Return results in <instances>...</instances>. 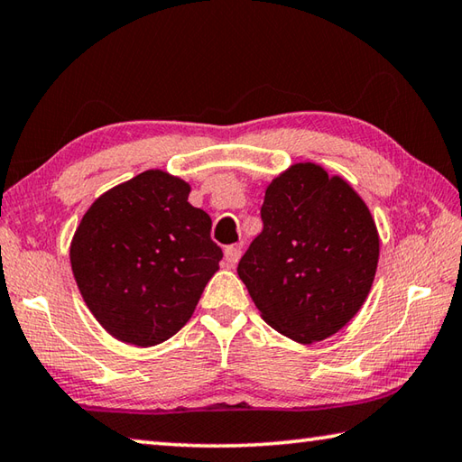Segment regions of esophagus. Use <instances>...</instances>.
I'll list each match as a JSON object with an SVG mask.
<instances>
[{
    "mask_svg": "<svg viewBox=\"0 0 462 462\" xmlns=\"http://www.w3.org/2000/svg\"><path fill=\"white\" fill-rule=\"evenodd\" d=\"M239 257H241V247L231 245V247L225 249V263H227V267H235V265H237Z\"/></svg>",
    "mask_w": 462,
    "mask_h": 462,
    "instance_id": "esophagus-1",
    "label": "esophagus"
}]
</instances>
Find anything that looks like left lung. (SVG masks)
Listing matches in <instances>:
<instances>
[{
  "mask_svg": "<svg viewBox=\"0 0 462 462\" xmlns=\"http://www.w3.org/2000/svg\"><path fill=\"white\" fill-rule=\"evenodd\" d=\"M261 221L237 267L261 318L300 344L339 332L376 275L380 237L368 205L342 177L295 162L267 185Z\"/></svg>",
  "mask_w": 462,
  "mask_h": 462,
  "instance_id": "obj_1",
  "label": "left lung"
}]
</instances>
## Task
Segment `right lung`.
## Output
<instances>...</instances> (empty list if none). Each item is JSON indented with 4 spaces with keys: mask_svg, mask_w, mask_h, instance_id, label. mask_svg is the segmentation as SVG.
Instances as JSON below:
<instances>
[{
    "mask_svg": "<svg viewBox=\"0 0 462 462\" xmlns=\"http://www.w3.org/2000/svg\"><path fill=\"white\" fill-rule=\"evenodd\" d=\"M190 185L151 169L108 189L69 243L78 290L96 321L120 342L151 347L193 316L221 247L211 217L189 203Z\"/></svg>",
    "mask_w": 462,
    "mask_h": 462,
    "instance_id": "1",
    "label": "right lung"
}]
</instances>
